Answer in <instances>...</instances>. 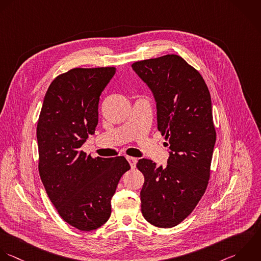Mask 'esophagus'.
<instances>
[{
  "mask_svg": "<svg viewBox=\"0 0 261 261\" xmlns=\"http://www.w3.org/2000/svg\"><path fill=\"white\" fill-rule=\"evenodd\" d=\"M127 160H128V162H129V164H130L131 168H132V169H134V168L136 167L137 159H135V158H132V156H127Z\"/></svg>",
  "mask_w": 261,
  "mask_h": 261,
  "instance_id": "esophagus-1",
  "label": "esophagus"
}]
</instances>
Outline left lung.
<instances>
[{
  "instance_id": "obj_1",
  "label": "left lung",
  "mask_w": 261,
  "mask_h": 261,
  "mask_svg": "<svg viewBox=\"0 0 261 261\" xmlns=\"http://www.w3.org/2000/svg\"><path fill=\"white\" fill-rule=\"evenodd\" d=\"M156 101L158 129L170 156L166 167L141 159L144 176L140 192L144 219L159 228L183 222L203 196L217 133L211 93L200 73L177 55L132 64Z\"/></svg>"
}]
</instances>
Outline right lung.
Masks as SVG:
<instances>
[{"instance_id": "obj_1", "label": "right lung", "mask_w": 261, "mask_h": 261, "mask_svg": "<svg viewBox=\"0 0 261 261\" xmlns=\"http://www.w3.org/2000/svg\"><path fill=\"white\" fill-rule=\"evenodd\" d=\"M115 73V67L74 68L57 76L37 122L40 179L60 217L80 231L110 219L111 199L130 170L124 156L93 159L80 150L95 131L99 96Z\"/></svg>"}]
</instances>
